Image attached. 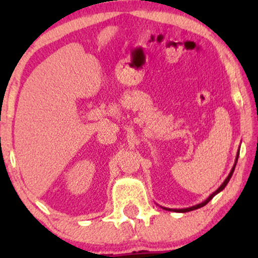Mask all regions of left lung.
<instances>
[{"label":"left lung","mask_w":258,"mask_h":258,"mask_svg":"<svg viewBox=\"0 0 258 258\" xmlns=\"http://www.w3.org/2000/svg\"><path fill=\"white\" fill-rule=\"evenodd\" d=\"M238 158H239V152H238V154H236V159H235V164H234V166H233V168H232V171H230V173L228 174V177L226 178V180H224L223 183H222V185L220 186V188L217 189V190L216 191H214V193H212L211 195H210L209 198H207V199L205 200V201H203V203L201 204H198V205H195V206H191V207H186V209H166V207H162V209H165V210H167V211H174V212H189V211H193V210H197V209H200V207H203V206H205L207 203H209L210 200L212 199V198L215 197L216 194H218L220 193V191H222L223 190L224 188H226V185L228 184V182H229V179H230V177H232V174H233V172H234V168H235V165H236V161H238Z\"/></svg>","instance_id":"obj_1"}]
</instances>
